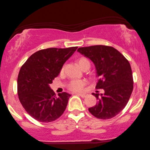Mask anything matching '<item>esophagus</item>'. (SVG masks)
I'll use <instances>...</instances> for the list:
<instances>
[{
    "instance_id": "esophagus-1",
    "label": "esophagus",
    "mask_w": 150,
    "mask_h": 150,
    "mask_svg": "<svg viewBox=\"0 0 150 150\" xmlns=\"http://www.w3.org/2000/svg\"><path fill=\"white\" fill-rule=\"evenodd\" d=\"M77 95L80 96V97H82V98H85V97H86V96H87V94H83V93H77Z\"/></svg>"
}]
</instances>
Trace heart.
<instances>
[{
	"instance_id": "heart-1",
	"label": "heart",
	"mask_w": 150,
	"mask_h": 150,
	"mask_svg": "<svg viewBox=\"0 0 150 150\" xmlns=\"http://www.w3.org/2000/svg\"><path fill=\"white\" fill-rule=\"evenodd\" d=\"M78 64L82 69L86 65H90V63L86 58H80L78 60ZM63 69H64V68H62V71H63ZM85 85L86 82L85 80H74L70 81V83L68 84V88L71 91H73V92H80V91L82 90V89H83Z\"/></svg>"
}]
</instances>
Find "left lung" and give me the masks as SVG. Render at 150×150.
I'll use <instances>...</instances> for the list:
<instances>
[{
	"label": "left lung",
	"mask_w": 150,
	"mask_h": 150,
	"mask_svg": "<svg viewBox=\"0 0 150 150\" xmlns=\"http://www.w3.org/2000/svg\"><path fill=\"white\" fill-rule=\"evenodd\" d=\"M77 51L94 63L99 80L96 88L104 94H94L98 102L89 111L99 119H110L118 114L128 102L133 78L128 60L113 47L96 45L80 47Z\"/></svg>",
	"instance_id": "obj_1"
}]
</instances>
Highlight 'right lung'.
Segmentation results:
<instances>
[{
	"mask_svg": "<svg viewBox=\"0 0 150 150\" xmlns=\"http://www.w3.org/2000/svg\"><path fill=\"white\" fill-rule=\"evenodd\" d=\"M77 49L49 48L35 52L21 67L18 77L19 99L25 111L35 120L48 123L63 114L70 95L50 87L65 61Z\"/></svg>",
	"mask_w": 150,
	"mask_h": 150,
	"instance_id": "right-lung-1",
	"label": "right lung"
}]
</instances>
